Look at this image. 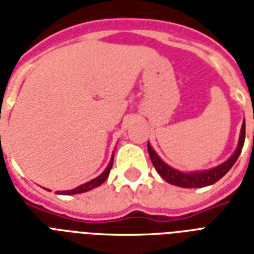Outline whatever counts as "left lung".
<instances>
[{
	"mask_svg": "<svg viewBox=\"0 0 254 254\" xmlns=\"http://www.w3.org/2000/svg\"><path fill=\"white\" fill-rule=\"evenodd\" d=\"M245 141V121L243 123L240 131V138L235 153L231 155V158L227 159L224 163H221L219 166L213 167V169L204 170V171H193V173H182L179 170L173 169L171 166L166 165L162 159L159 158L158 154L153 150L150 143H147V150L150 155L151 163L154 165L155 170L158 171L161 177L170 183V185L178 186V187H183V189H197V187H205V186H211L216 183L219 179L224 177L225 174L228 173L229 169L235 165V162L239 158L243 146H244Z\"/></svg>",
	"mask_w": 254,
	"mask_h": 254,
	"instance_id": "1",
	"label": "left lung"
}]
</instances>
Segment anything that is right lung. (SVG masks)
<instances>
[{
    "mask_svg": "<svg viewBox=\"0 0 254 254\" xmlns=\"http://www.w3.org/2000/svg\"><path fill=\"white\" fill-rule=\"evenodd\" d=\"M113 155H115V153H113ZM113 155H112L111 162H109L107 169L104 170L103 174H100L99 177L95 178V179H92V181L87 182V183H84V185L79 186V187H76V189L68 190V191H57V193H59V195H75V193L87 192V191H89V190L96 189V187H99L100 185H103L104 182L107 181L108 175H109V173H111L112 166H113Z\"/></svg>",
    "mask_w": 254,
    "mask_h": 254,
    "instance_id": "right-lung-1",
    "label": "right lung"
}]
</instances>
